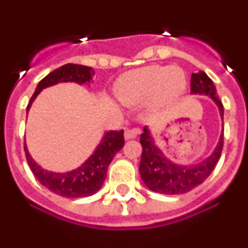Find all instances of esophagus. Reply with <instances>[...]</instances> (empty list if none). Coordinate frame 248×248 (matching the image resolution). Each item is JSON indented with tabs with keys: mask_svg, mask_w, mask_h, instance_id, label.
<instances>
[{
	"mask_svg": "<svg viewBox=\"0 0 248 248\" xmlns=\"http://www.w3.org/2000/svg\"><path fill=\"white\" fill-rule=\"evenodd\" d=\"M140 133L139 129L134 128V129H126L125 133H124V138L126 140H130V139H134V138L138 137V134Z\"/></svg>",
	"mask_w": 248,
	"mask_h": 248,
	"instance_id": "1",
	"label": "esophagus"
}]
</instances>
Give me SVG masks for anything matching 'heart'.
Wrapping results in <instances>:
<instances>
[{
	"instance_id": "obj_1",
	"label": "heart",
	"mask_w": 248,
	"mask_h": 248,
	"mask_svg": "<svg viewBox=\"0 0 248 248\" xmlns=\"http://www.w3.org/2000/svg\"><path fill=\"white\" fill-rule=\"evenodd\" d=\"M185 87L186 77L181 68L148 65L123 74L115 91L125 104H143L150 99L151 108L156 110L180 97Z\"/></svg>"
}]
</instances>
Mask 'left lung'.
<instances>
[{"mask_svg": "<svg viewBox=\"0 0 248 248\" xmlns=\"http://www.w3.org/2000/svg\"><path fill=\"white\" fill-rule=\"evenodd\" d=\"M191 94L207 95L216 104L223 119V105L216 94V88L205 72L192 73ZM140 144L143 146L139 172L141 180L151 191L165 195H179L191 191L202 184L214 171L221 156L223 146V131H221L218 143L209 156L192 165H181L164 155L163 150L155 144L148 126H144L140 135Z\"/></svg>", "mask_w": 248, "mask_h": 248, "instance_id": "left-lung-1", "label": "left lung"}]
</instances>
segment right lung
<instances>
[{"mask_svg":"<svg viewBox=\"0 0 248 248\" xmlns=\"http://www.w3.org/2000/svg\"><path fill=\"white\" fill-rule=\"evenodd\" d=\"M94 76L92 67L80 64H65L50 72L37 85L33 95L27 105V114L32 103L45 88L56 85L58 83L74 82L78 84L91 83ZM124 146V130H109L104 133L99 145L93 154L85 160L80 166L67 172H53L45 170L34 161L28 151L25 141V151L28 165L37 180L54 194L64 198H85L99 191L107 177L108 166L114 155Z\"/></svg>","mask_w":248,"mask_h":248,"instance_id":"right-lung-1","label":"right lung"}]
</instances>
